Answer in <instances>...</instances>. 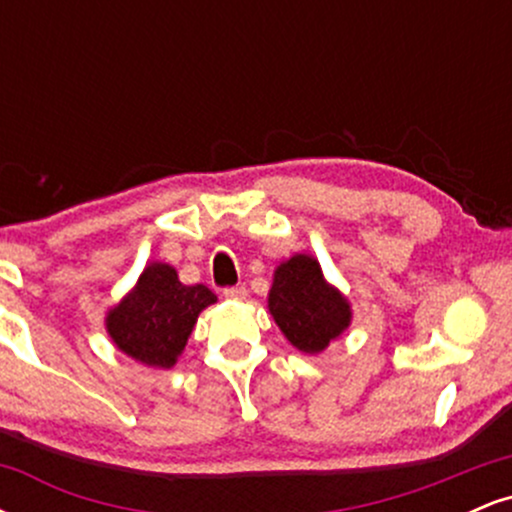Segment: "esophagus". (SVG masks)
Instances as JSON below:
<instances>
[{
    "label": "esophagus",
    "instance_id": "34e87169",
    "mask_svg": "<svg viewBox=\"0 0 512 512\" xmlns=\"http://www.w3.org/2000/svg\"><path fill=\"white\" fill-rule=\"evenodd\" d=\"M223 298H228V301H245L248 289L245 286H228V289H223Z\"/></svg>",
    "mask_w": 512,
    "mask_h": 512
}]
</instances>
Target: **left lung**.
<instances>
[{"label": "left lung", "instance_id": "left-lung-1", "mask_svg": "<svg viewBox=\"0 0 512 512\" xmlns=\"http://www.w3.org/2000/svg\"><path fill=\"white\" fill-rule=\"evenodd\" d=\"M269 310L286 339L317 354L349 327L351 310L339 291H334L313 257L296 255L274 272L269 291Z\"/></svg>", "mask_w": 512, "mask_h": 512}]
</instances>
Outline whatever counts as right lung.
Returning a JSON list of instances; mask_svg holds the SVG:
<instances>
[{
  "label": "right lung",
  "instance_id": "right-lung-1",
  "mask_svg": "<svg viewBox=\"0 0 512 512\" xmlns=\"http://www.w3.org/2000/svg\"><path fill=\"white\" fill-rule=\"evenodd\" d=\"M216 296L204 284L182 286L168 264H149L129 296L110 310L108 332L127 356L170 368L185 349L197 315Z\"/></svg>",
  "mask_w": 512,
  "mask_h": 512
}]
</instances>
